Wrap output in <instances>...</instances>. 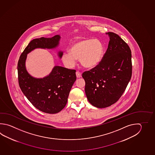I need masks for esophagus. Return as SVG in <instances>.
I'll return each instance as SVG.
<instances>
[{
  "label": "esophagus",
  "mask_w": 155,
  "mask_h": 155,
  "mask_svg": "<svg viewBox=\"0 0 155 155\" xmlns=\"http://www.w3.org/2000/svg\"><path fill=\"white\" fill-rule=\"evenodd\" d=\"M76 75L77 78H80L81 77V74L80 73L79 71H76Z\"/></svg>",
  "instance_id": "34e87169"
}]
</instances>
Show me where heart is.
Instances as JSON below:
<instances>
[{"instance_id": "b5f03b06", "label": "heart", "mask_w": 155, "mask_h": 155, "mask_svg": "<svg viewBox=\"0 0 155 155\" xmlns=\"http://www.w3.org/2000/svg\"><path fill=\"white\" fill-rule=\"evenodd\" d=\"M69 51L65 52L62 61L65 67L73 68L76 59H80L82 65L86 68L96 67L101 62L104 54V47L98 39H84L74 42Z\"/></svg>"}]
</instances>
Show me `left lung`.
<instances>
[{
  "label": "left lung",
  "mask_w": 155,
  "mask_h": 155,
  "mask_svg": "<svg viewBox=\"0 0 155 155\" xmlns=\"http://www.w3.org/2000/svg\"><path fill=\"white\" fill-rule=\"evenodd\" d=\"M110 40L101 62L84 71L85 93L93 106L105 108L115 103L132 77V54L129 46L117 34L108 32Z\"/></svg>",
  "instance_id": "8db88e82"
}]
</instances>
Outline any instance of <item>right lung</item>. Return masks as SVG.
Returning <instances> with one entry per match:
<instances>
[{"instance_id": "add662e5", "label": "right lung", "mask_w": 155, "mask_h": 155, "mask_svg": "<svg viewBox=\"0 0 155 155\" xmlns=\"http://www.w3.org/2000/svg\"><path fill=\"white\" fill-rule=\"evenodd\" d=\"M61 36L32 40L20 56L17 64L20 88L29 101L38 110L48 114L59 113L65 107L74 83L76 71L54 66L49 75L36 78L28 73L25 67L27 54L35 48L53 49L58 46ZM60 58L63 52L58 53Z\"/></svg>"}]
</instances>
